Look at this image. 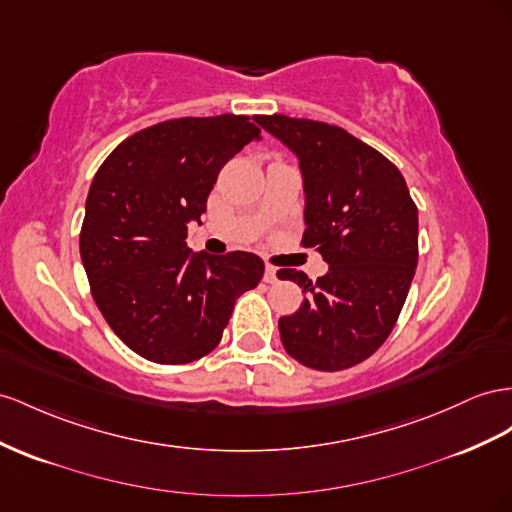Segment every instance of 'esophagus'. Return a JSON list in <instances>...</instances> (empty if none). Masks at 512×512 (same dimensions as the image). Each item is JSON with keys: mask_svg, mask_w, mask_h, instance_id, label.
Instances as JSON below:
<instances>
[{"mask_svg": "<svg viewBox=\"0 0 512 512\" xmlns=\"http://www.w3.org/2000/svg\"><path fill=\"white\" fill-rule=\"evenodd\" d=\"M262 280H265L267 284H275V282H278V269L267 265V267H265V278H262Z\"/></svg>", "mask_w": 512, "mask_h": 512, "instance_id": "34e87169", "label": "esophagus"}]
</instances>
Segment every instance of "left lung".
I'll list each match as a JSON object with an SVG mask.
<instances>
[{
    "instance_id": "obj_1",
    "label": "left lung",
    "mask_w": 512,
    "mask_h": 512,
    "mask_svg": "<svg viewBox=\"0 0 512 512\" xmlns=\"http://www.w3.org/2000/svg\"><path fill=\"white\" fill-rule=\"evenodd\" d=\"M254 120L297 157L301 243L329 265L316 284L278 271L306 293L278 323L282 344L308 368H351L381 347L403 310L418 267V209L396 165L344 129L280 114Z\"/></svg>"
}]
</instances>
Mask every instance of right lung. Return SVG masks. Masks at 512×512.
I'll return each instance as SVG.
<instances>
[{
	"label": "right lung",
	"instance_id": "add662e5",
	"mask_svg": "<svg viewBox=\"0 0 512 512\" xmlns=\"http://www.w3.org/2000/svg\"><path fill=\"white\" fill-rule=\"evenodd\" d=\"M262 140L247 116L176 118L127 137L96 172L79 250L114 334L157 364H187L222 340L234 303L262 280L250 252H191L217 174Z\"/></svg>",
	"mask_w": 512,
	"mask_h": 512
}]
</instances>
